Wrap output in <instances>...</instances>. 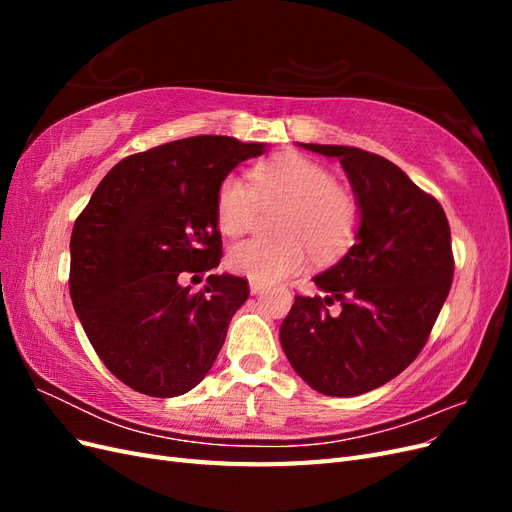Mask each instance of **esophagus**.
I'll list each match as a JSON object with an SVG mask.
<instances>
[{"label":"esophagus","mask_w":512,"mask_h":512,"mask_svg":"<svg viewBox=\"0 0 512 512\" xmlns=\"http://www.w3.org/2000/svg\"><path fill=\"white\" fill-rule=\"evenodd\" d=\"M250 290H252V294H258V292H262V290H265V284H258V282H250Z\"/></svg>","instance_id":"obj_1"}]
</instances>
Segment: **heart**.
Listing matches in <instances>:
<instances>
[{"instance_id": "obj_1", "label": "heart", "mask_w": 512, "mask_h": 512, "mask_svg": "<svg viewBox=\"0 0 512 512\" xmlns=\"http://www.w3.org/2000/svg\"><path fill=\"white\" fill-rule=\"evenodd\" d=\"M254 185L239 177L222 179L215 196V220L224 235L237 237L254 224L258 203L286 205L280 241L250 239L230 247L232 273L258 284H275L307 265V247L320 260L342 254L361 224L359 198L337 183L329 168L301 153H282L254 168Z\"/></svg>"}]
</instances>
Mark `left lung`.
<instances>
[{
	"label": "left lung",
	"instance_id": "8db88e82",
	"mask_svg": "<svg viewBox=\"0 0 512 512\" xmlns=\"http://www.w3.org/2000/svg\"><path fill=\"white\" fill-rule=\"evenodd\" d=\"M339 158L361 205L350 252L314 277L327 297L297 294L280 339L314 391L354 397L399 376L427 344L453 284L455 258L442 205L376 153L303 145ZM343 305L333 317L328 305Z\"/></svg>",
	"mask_w": 512,
	"mask_h": 512
}]
</instances>
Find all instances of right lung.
Here are the masks:
<instances>
[{"label": "right lung", "instance_id": "obj_1", "mask_svg": "<svg viewBox=\"0 0 512 512\" xmlns=\"http://www.w3.org/2000/svg\"><path fill=\"white\" fill-rule=\"evenodd\" d=\"M265 151L232 136H192L134 153L91 194L70 237V297L100 361L149 397L203 380L228 322L250 297L243 277L185 275L220 265L215 196L237 164Z\"/></svg>", "mask_w": 512, "mask_h": 512}]
</instances>
